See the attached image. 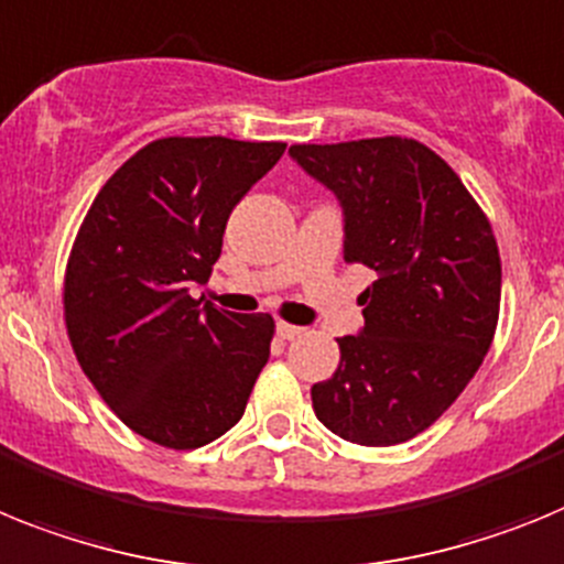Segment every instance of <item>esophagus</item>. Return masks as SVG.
<instances>
[{
	"mask_svg": "<svg viewBox=\"0 0 564 564\" xmlns=\"http://www.w3.org/2000/svg\"><path fill=\"white\" fill-rule=\"evenodd\" d=\"M275 332H278V337H283V340H295V337L303 335L301 326H292V323H283V321H278Z\"/></svg>",
	"mask_w": 564,
	"mask_h": 564,
	"instance_id": "esophagus-1",
	"label": "esophagus"
}]
</instances>
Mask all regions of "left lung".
I'll list each match as a JSON object with an SVG mask.
<instances>
[{"mask_svg": "<svg viewBox=\"0 0 564 564\" xmlns=\"http://www.w3.org/2000/svg\"><path fill=\"white\" fill-rule=\"evenodd\" d=\"M289 155L343 207V258L375 269L364 329L337 337L315 414L357 445H398L463 394L499 317L497 238L459 175L414 139L295 144Z\"/></svg>", "mask_w": 564, "mask_h": 564, "instance_id": "8db88e82", "label": "left lung"}]
</instances>
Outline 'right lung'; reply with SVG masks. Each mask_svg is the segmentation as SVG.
Wrapping results in <instances>:
<instances>
[{"label": "right lung", "mask_w": 564, "mask_h": 564, "mask_svg": "<svg viewBox=\"0 0 564 564\" xmlns=\"http://www.w3.org/2000/svg\"><path fill=\"white\" fill-rule=\"evenodd\" d=\"M283 141L170 135L99 189L65 272V323L90 383L124 425L164 448L213 443L243 417L269 360L272 315L195 301L235 204Z\"/></svg>", "instance_id": "add662e5"}]
</instances>
